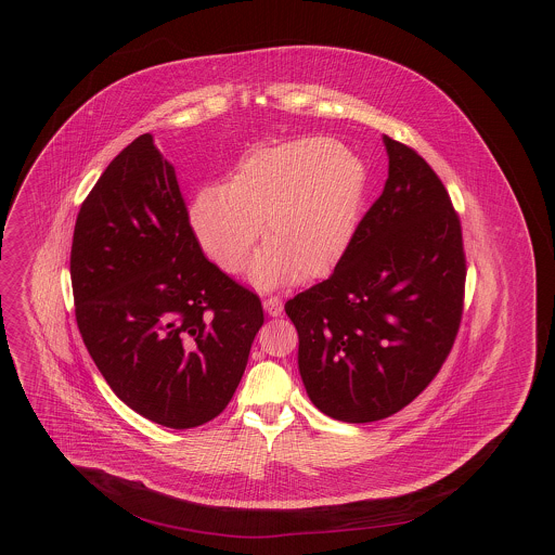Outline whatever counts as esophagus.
<instances>
[{"label":"esophagus","mask_w":555,"mask_h":555,"mask_svg":"<svg viewBox=\"0 0 555 555\" xmlns=\"http://www.w3.org/2000/svg\"><path fill=\"white\" fill-rule=\"evenodd\" d=\"M262 308H264V312H267L269 317H280V314H282V310H284L282 299H278V297H269V299H264V301H262Z\"/></svg>","instance_id":"1"}]
</instances>
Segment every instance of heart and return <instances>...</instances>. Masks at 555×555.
<instances>
[{
	"mask_svg": "<svg viewBox=\"0 0 555 555\" xmlns=\"http://www.w3.org/2000/svg\"><path fill=\"white\" fill-rule=\"evenodd\" d=\"M363 168L324 137L262 147L235 164L224 185L203 188L190 205L201 247L227 271L251 258L258 227L267 249L249 282L273 291L328 273L350 247L363 203Z\"/></svg>",
	"mask_w": 555,
	"mask_h": 555,
	"instance_id": "1",
	"label": "heart"
}]
</instances>
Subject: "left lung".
I'll use <instances>...</instances> for the list:
<instances>
[{
	"instance_id": "1",
	"label": "left lung",
	"mask_w": 555,
	"mask_h": 555,
	"mask_svg": "<svg viewBox=\"0 0 555 555\" xmlns=\"http://www.w3.org/2000/svg\"><path fill=\"white\" fill-rule=\"evenodd\" d=\"M383 141L380 198L335 271L284 308L308 396L346 423L387 418L425 391L464 312L466 254L449 192L414 150Z\"/></svg>"
}]
</instances>
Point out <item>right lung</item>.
<instances>
[{"instance_id":"add662e5","label":"right lung","mask_w":555,"mask_h":555,"mask_svg":"<svg viewBox=\"0 0 555 555\" xmlns=\"http://www.w3.org/2000/svg\"><path fill=\"white\" fill-rule=\"evenodd\" d=\"M70 278L80 337L126 405L170 429L229 405L262 306L205 258L152 134L113 159L80 205Z\"/></svg>"}]
</instances>
